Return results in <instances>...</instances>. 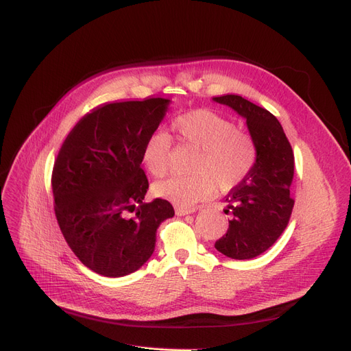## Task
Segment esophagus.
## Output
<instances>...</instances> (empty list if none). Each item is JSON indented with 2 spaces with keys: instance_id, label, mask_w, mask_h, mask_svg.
Listing matches in <instances>:
<instances>
[{
  "instance_id": "esophagus-1",
  "label": "esophagus",
  "mask_w": 351,
  "mask_h": 351,
  "mask_svg": "<svg viewBox=\"0 0 351 351\" xmlns=\"http://www.w3.org/2000/svg\"><path fill=\"white\" fill-rule=\"evenodd\" d=\"M195 208H183V206H177L176 208V215L177 217H183V215H189V214H193Z\"/></svg>"
}]
</instances>
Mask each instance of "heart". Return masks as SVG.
I'll return each instance as SVG.
<instances>
[{
	"mask_svg": "<svg viewBox=\"0 0 351 351\" xmlns=\"http://www.w3.org/2000/svg\"><path fill=\"white\" fill-rule=\"evenodd\" d=\"M173 130L180 143L197 147L193 176H171L156 182L152 192L156 197L173 202L177 206H192L239 186L254 167L258 149L253 137L230 117L200 108L174 119ZM173 142L161 130L146 137L142 146V162L155 177L168 171Z\"/></svg>",
	"mask_w": 351,
	"mask_h": 351,
	"instance_id": "1",
	"label": "heart"
}]
</instances>
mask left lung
Here are the masks:
<instances>
[{"label": "left lung", "mask_w": 351, "mask_h": 351, "mask_svg": "<svg viewBox=\"0 0 351 351\" xmlns=\"http://www.w3.org/2000/svg\"><path fill=\"white\" fill-rule=\"evenodd\" d=\"M214 101L246 119L258 149L250 174L226 196L234 217L215 249L231 259H252L268 250L289 224L294 206L290 196L294 154L282 125L268 110L239 95H222Z\"/></svg>", "instance_id": "left-lung-1"}]
</instances>
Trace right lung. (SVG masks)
<instances>
[{
	"mask_svg": "<svg viewBox=\"0 0 351 351\" xmlns=\"http://www.w3.org/2000/svg\"><path fill=\"white\" fill-rule=\"evenodd\" d=\"M169 99L105 104L73 127L52 169L60 230L79 261L104 277H124L152 256L156 230L174 217L168 200L145 204L142 146ZM134 211L132 219L125 217Z\"/></svg>",
	"mask_w": 351,
	"mask_h": 351,
	"instance_id": "add662e5",
	"label": "right lung"
}]
</instances>
